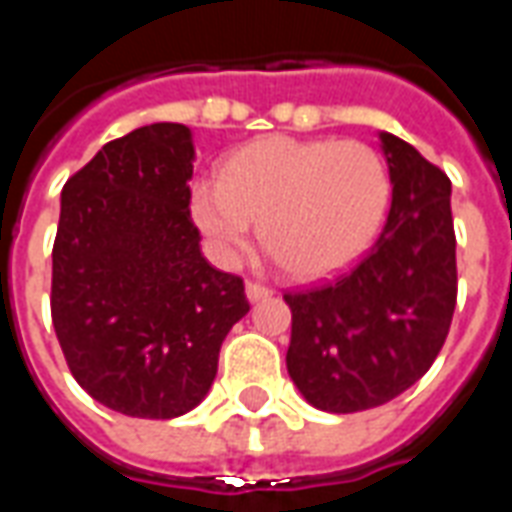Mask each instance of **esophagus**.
Here are the masks:
<instances>
[{
  "mask_svg": "<svg viewBox=\"0 0 512 512\" xmlns=\"http://www.w3.org/2000/svg\"><path fill=\"white\" fill-rule=\"evenodd\" d=\"M274 290L268 288V285H263V282H246V299L249 301H263L268 299Z\"/></svg>",
  "mask_w": 512,
  "mask_h": 512,
  "instance_id": "1",
  "label": "esophagus"
}]
</instances>
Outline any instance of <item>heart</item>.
I'll list each match as a JSON object with an SVG mask.
<instances>
[{
  "label": "heart",
  "mask_w": 512,
  "mask_h": 512,
  "mask_svg": "<svg viewBox=\"0 0 512 512\" xmlns=\"http://www.w3.org/2000/svg\"><path fill=\"white\" fill-rule=\"evenodd\" d=\"M386 205L389 175L370 145L277 134L235 150L219 180H197L189 211L222 263L244 257L260 222V241L290 277L318 279L365 252Z\"/></svg>",
  "instance_id": "obj_1"
}]
</instances>
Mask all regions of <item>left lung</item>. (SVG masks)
<instances>
[{
	"instance_id": "1",
	"label": "left lung",
	"mask_w": 512,
	"mask_h": 512,
	"mask_svg": "<svg viewBox=\"0 0 512 512\" xmlns=\"http://www.w3.org/2000/svg\"><path fill=\"white\" fill-rule=\"evenodd\" d=\"M381 147L392 205L376 244L332 282L285 293L288 373L332 414L384 406L425 376L458 296L450 178L386 131Z\"/></svg>"
}]
</instances>
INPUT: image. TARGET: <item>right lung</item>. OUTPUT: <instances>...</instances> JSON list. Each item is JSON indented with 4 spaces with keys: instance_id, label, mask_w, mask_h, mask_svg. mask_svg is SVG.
Wrapping results in <instances>:
<instances>
[{
    "instance_id": "obj_1",
    "label": "right lung",
    "mask_w": 512,
    "mask_h": 512,
    "mask_svg": "<svg viewBox=\"0 0 512 512\" xmlns=\"http://www.w3.org/2000/svg\"><path fill=\"white\" fill-rule=\"evenodd\" d=\"M191 172L189 128L153 123L106 142L62 186L54 332L84 392L128 417L197 406L224 337L249 312L244 279L202 257Z\"/></svg>"
}]
</instances>
